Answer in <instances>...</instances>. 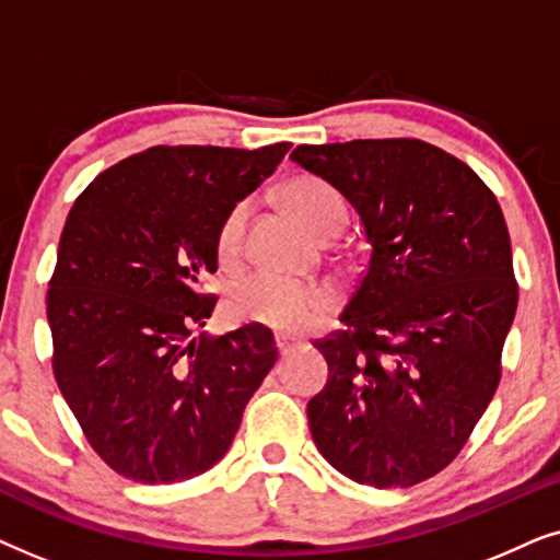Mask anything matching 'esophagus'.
Listing matches in <instances>:
<instances>
[{
  "label": "esophagus",
  "mask_w": 560,
  "mask_h": 560,
  "mask_svg": "<svg viewBox=\"0 0 560 560\" xmlns=\"http://www.w3.org/2000/svg\"><path fill=\"white\" fill-rule=\"evenodd\" d=\"M275 347H278V351L280 354H288L290 349H295V341L293 339H288V336H275Z\"/></svg>",
  "instance_id": "34e87169"
}]
</instances>
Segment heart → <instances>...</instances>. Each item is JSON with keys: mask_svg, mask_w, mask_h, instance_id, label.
I'll return each instance as SVG.
<instances>
[{"mask_svg": "<svg viewBox=\"0 0 560 560\" xmlns=\"http://www.w3.org/2000/svg\"><path fill=\"white\" fill-rule=\"evenodd\" d=\"M280 196L285 209L318 240L339 234L347 224L343 198L324 180H290ZM247 217L249 206L240 203L221 221L217 234V255L221 265H234L240 259ZM229 308L236 318L262 324L280 334H303L331 311V295L328 290L311 285V282L288 280L272 272H255L234 282L229 290Z\"/></svg>", "mask_w": 560, "mask_h": 560, "instance_id": "heart-1", "label": "heart"}]
</instances>
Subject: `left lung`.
<instances>
[{
	"mask_svg": "<svg viewBox=\"0 0 560 560\" xmlns=\"http://www.w3.org/2000/svg\"><path fill=\"white\" fill-rule=\"evenodd\" d=\"M290 160L362 219L370 259L316 349L311 435L357 485L412 487L454 462L500 385L517 308L502 209L462 160L423 140L301 144Z\"/></svg>",
	"mask_w": 560,
	"mask_h": 560,
	"instance_id": "left-lung-1",
	"label": "left lung"
}]
</instances>
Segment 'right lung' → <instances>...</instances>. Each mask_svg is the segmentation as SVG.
Returning a JSON list of instances; mask_svg holds the SVG:
<instances>
[{"mask_svg": "<svg viewBox=\"0 0 560 560\" xmlns=\"http://www.w3.org/2000/svg\"><path fill=\"white\" fill-rule=\"evenodd\" d=\"M288 150L158 144L75 198L48 290L52 372L121 477L173 485L211 469L272 370L270 328L194 331L217 305L203 280L219 267L221 221Z\"/></svg>", "mask_w": 560, "mask_h": 560, "instance_id": "1", "label": "right lung"}]
</instances>
